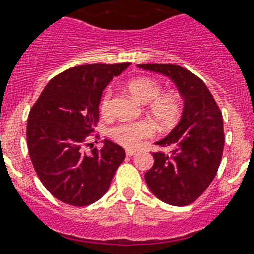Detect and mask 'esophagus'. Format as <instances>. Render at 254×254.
Returning <instances> with one entry per match:
<instances>
[{
	"mask_svg": "<svg viewBox=\"0 0 254 254\" xmlns=\"http://www.w3.org/2000/svg\"><path fill=\"white\" fill-rule=\"evenodd\" d=\"M135 154H136V150H133V149L126 150V156L127 157H132V156H135Z\"/></svg>",
	"mask_w": 254,
	"mask_h": 254,
	"instance_id": "obj_1",
	"label": "esophagus"
}]
</instances>
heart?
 <instances>
[{
    "label": "heart",
    "instance_id": "heart-1",
    "mask_svg": "<svg viewBox=\"0 0 254 254\" xmlns=\"http://www.w3.org/2000/svg\"><path fill=\"white\" fill-rule=\"evenodd\" d=\"M128 91L139 101L148 104V113L161 128L173 127L182 117L183 100L175 92H162V85L153 77H136L128 81ZM112 88H106L100 98V113L109 117L112 113ZM154 133V127L148 121L119 122L109 129V136L125 148H135L144 139Z\"/></svg>",
    "mask_w": 254,
    "mask_h": 254
}]
</instances>
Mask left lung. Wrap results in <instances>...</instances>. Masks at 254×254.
Here are the masks:
<instances>
[{"instance_id":"obj_1","label":"left lung","mask_w":254,"mask_h":254,"mask_svg":"<svg viewBox=\"0 0 254 254\" xmlns=\"http://www.w3.org/2000/svg\"><path fill=\"white\" fill-rule=\"evenodd\" d=\"M137 66L169 76L184 98L180 122L156 142L170 148V152L153 153L154 163L145 173V182L161 201L186 206L204 193L221 165L225 146L221 109L204 81L184 67L171 64Z\"/></svg>"}]
</instances>
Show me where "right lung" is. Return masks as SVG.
Segmentation results:
<instances>
[{
    "mask_svg": "<svg viewBox=\"0 0 254 254\" xmlns=\"http://www.w3.org/2000/svg\"><path fill=\"white\" fill-rule=\"evenodd\" d=\"M128 66L92 64L64 71L48 83L29 112L27 145L33 169L64 204L87 206L100 200L125 160L122 146L110 140L89 155L84 148L91 145L105 87Z\"/></svg>",
    "mask_w": 254,
    "mask_h": 254,
    "instance_id": "obj_1",
    "label": "right lung"
}]
</instances>
